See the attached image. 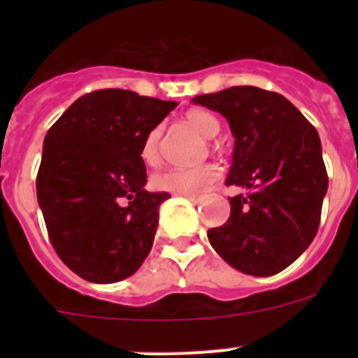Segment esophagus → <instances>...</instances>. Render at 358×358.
<instances>
[{"instance_id":"1","label":"esophagus","mask_w":358,"mask_h":358,"mask_svg":"<svg viewBox=\"0 0 358 358\" xmlns=\"http://www.w3.org/2000/svg\"><path fill=\"white\" fill-rule=\"evenodd\" d=\"M182 195V197H186V199H188V201H192V202H197V204H199V202H202V201H204V197H202V195H194V194H181Z\"/></svg>"}]
</instances>
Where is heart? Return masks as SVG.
Returning a JSON list of instances; mask_svg holds the SVG:
<instances>
[{
	"label": "heart",
	"mask_w": 358,
	"mask_h": 358,
	"mask_svg": "<svg viewBox=\"0 0 358 358\" xmlns=\"http://www.w3.org/2000/svg\"><path fill=\"white\" fill-rule=\"evenodd\" d=\"M185 122L188 127L194 129L202 138H213L220 131V123L211 113L202 109L189 110L185 116ZM163 129L154 127L147 134L141 147V157L145 163L154 164L159 159V145ZM220 172L215 164L206 163L194 169H169L156 173L152 179V185L157 189L170 192V194H201L210 188L218 179Z\"/></svg>",
	"instance_id": "b5f03b06"
}]
</instances>
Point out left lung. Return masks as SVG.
Instances as JSON below:
<instances>
[{"instance_id": "left-lung-1", "label": "left lung", "mask_w": 358, "mask_h": 358, "mask_svg": "<svg viewBox=\"0 0 358 358\" xmlns=\"http://www.w3.org/2000/svg\"><path fill=\"white\" fill-rule=\"evenodd\" d=\"M194 102L217 110L235 136L227 186L231 215L208 231L215 251L236 271L273 276L306 251L328 189L315 127L280 93L235 85Z\"/></svg>"}]
</instances>
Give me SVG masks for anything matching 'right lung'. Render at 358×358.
I'll return each mask as SVG.
<instances>
[{
  "label": "right lung",
  "instance_id": "obj_1",
  "mask_svg": "<svg viewBox=\"0 0 358 358\" xmlns=\"http://www.w3.org/2000/svg\"><path fill=\"white\" fill-rule=\"evenodd\" d=\"M176 106L127 90L93 91L46 132L37 201L53 249L85 281L125 280L150 252L170 195L145 189L141 147Z\"/></svg>",
  "mask_w": 358,
  "mask_h": 358
}]
</instances>
